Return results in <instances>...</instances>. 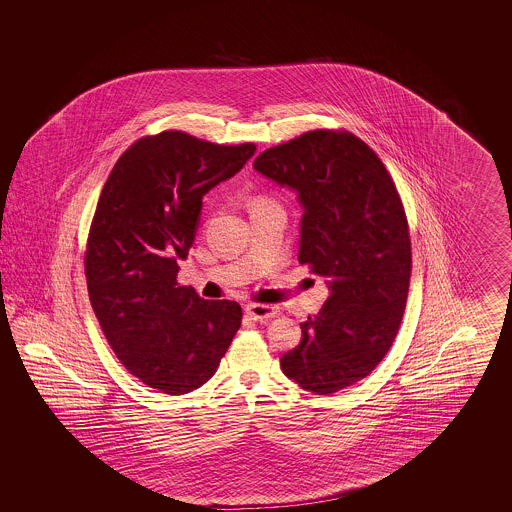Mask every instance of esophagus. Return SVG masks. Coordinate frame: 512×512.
I'll use <instances>...</instances> for the list:
<instances>
[{"mask_svg": "<svg viewBox=\"0 0 512 512\" xmlns=\"http://www.w3.org/2000/svg\"><path fill=\"white\" fill-rule=\"evenodd\" d=\"M245 313L253 320H268V318H274L280 311L276 305H265V303H251L245 307Z\"/></svg>", "mask_w": 512, "mask_h": 512, "instance_id": "obj_1", "label": "esophagus"}]
</instances>
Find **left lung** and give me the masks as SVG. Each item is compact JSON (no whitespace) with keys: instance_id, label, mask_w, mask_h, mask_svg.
<instances>
[{"instance_id":"8db88e82","label":"left lung","mask_w":512,"mask_h":512,"mask_svg":"<svg viewBox=\"0 0 512 512\" xmlns=\"http://www.w3.org/2000/svg\"><path fill=\"white\" fill-rule=\"evenodd\" d=\"M253 169L299 195V263L330 290L280 366L317 395L353 386L390 351L409 295V222L393 178L361 138L324 128L263 151Z\"/></svg>"}]
</instances>
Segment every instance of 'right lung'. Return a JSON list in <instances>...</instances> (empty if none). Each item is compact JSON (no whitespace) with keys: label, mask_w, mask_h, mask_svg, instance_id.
I'll use <instances>...</instances> for the list:
<instances>
[{"label":"right lung","mask_w":512,"mask_h":512,"mask_svg":"<svg viewBox=\"0 0 512 512\" xmlns=\"http://www.w3.org/2000/svg\"><path fill=\"white\" fill-rule=\"evenodd\" d=\"M255 149L165 130L128 147L101 190L84 253L90 303L124 368L153 390L203 386L242 326L236 301L201 299L176 276L201 197L242 171Z\"/></svg>","instance_id":"obj_1"}]
</instances>
